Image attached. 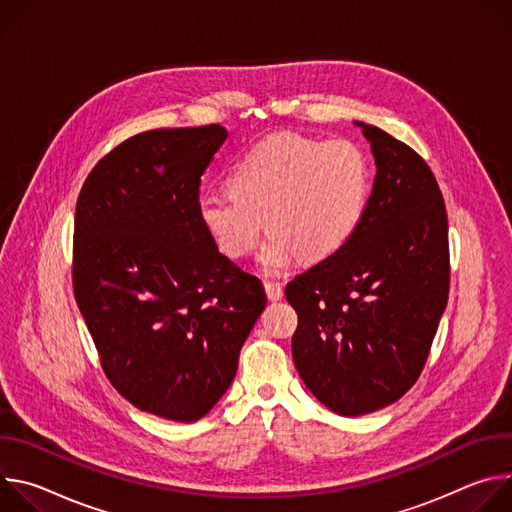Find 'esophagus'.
Masks as SVG:
<instances>
[{"instance_id": "esophagus-1", "label": "esophagus", "mask_w": 512, "mask_h": 512, "mask_svg": "<svg viewBox=\"0 0 512 512\" xmlns=\"http://www.w3.org/2000/svg\"><path fill=\"white\" fill-rule=\"evenodd\" d=\"M263 285H265V294H267V298H269L271 302H277V300L283 298V287H281L277 281L265 279Z\"/></svg>"}]
</instances>
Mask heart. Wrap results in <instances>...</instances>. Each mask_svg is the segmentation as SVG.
I'll list each match as a JSON object with an SVG mask.
<instances>
[{
	"mask_svg": "<svg viewBox=\"0 0 512 512\" xmlns=\"http://www.w3.org/2000/svg\"><path fill=\"white\" fill-rule=\"evenodd\" d=\"M369 180L360 150L346 139L279 133L249 150L229 172V190L202 192L198 218L218 251L247 257L263 231L259 263L281 273L302 255L324 261L354 235Z\"/></svg>",
	"mask_w": 512,
	"mask_h": 512,
	"instance_id": "obj_1",
	"label": "heart"
}]
</instances>
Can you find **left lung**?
Wrapping results in <instances>:
<instances>
[{
    "label": "left lung",
    "instance_id": "obj_1",
    "mask_svg": "<svg viewBox=\"0 0 512 512\" xmlns=\"http://www.w3.org/2000/svg\"><path fill=\"white\" fill-rule=\"evenodd\" d=\"M377 162L350 241L296 275V369L328 409L356 417L419 379L450 294L448 212L427 162L387 131L358 123Z\"/></svg>",
    "mask_w": 512,
    "mask_h": 512
}]
</instances>
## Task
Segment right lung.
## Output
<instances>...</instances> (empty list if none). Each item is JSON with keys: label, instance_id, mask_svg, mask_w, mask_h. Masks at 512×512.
Segmentation results:
<instances>
[{"label": "right lung", "instance_id": "add662e5", "mask_svg": "<svg viewBox=\"0 0 512 512\" xmlns=\"http://www.w3.org/2000/svg\"><path fill=\"white\" fill-rule=\"evenodd\" d=\"M227 135L216 123L137 133L77 200L72 289L101 367L131 405L172 421L225 395L267 302L198 218L200 178Z\"/></svg>", "mask_w": 512, "mask_h": 512}]
</instances>
